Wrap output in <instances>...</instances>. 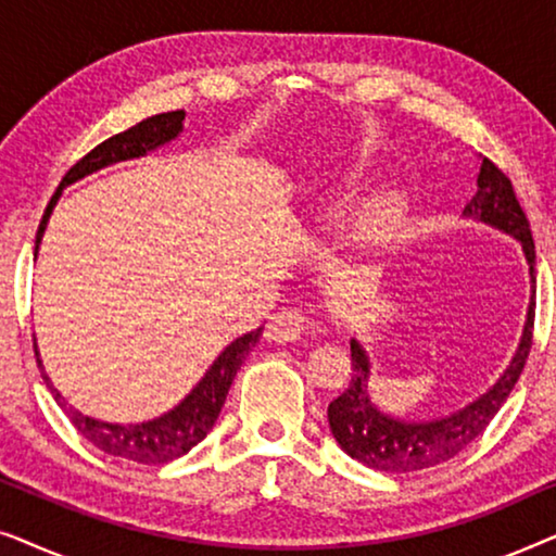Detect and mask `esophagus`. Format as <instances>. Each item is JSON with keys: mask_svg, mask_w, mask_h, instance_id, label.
I'll use <instances>...</instances> for the list:
<instances>
[{"mask_svg": "<svg viewBox=\"0 0 556 556\" xmlns=\"http://www.w3.org/2000/svg\"><path fill=\"white\" fill-rule=\"evenodd\" d=\"M308 331V318L299 311H278L265 326V339L273 344H293Z\"/></svg>", "mask_w": 556, "mask_h": 556, "instance_id": "34e87169", "label": "esophagus"}]
</instances>
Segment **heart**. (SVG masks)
<instances>
[{"mask_svg":"<svg viewBox=\"0 0 556 556\" xmlns=\"http://www.w3.org/2000/svg\"><path fill=\"white\" fill-rule=\"evenodd\" d=\"M354 177L346 179V187L352 185ZM407 200L400 189H384L371 197V200L364 204L359 217L354 223V232L364 245H382V242L390 238V235L397 230L402 217H405Z\"/></svg>","mask_w":556,"mask_h":556,"instance_id":"heart-1","label":"heart"}]
</instances>
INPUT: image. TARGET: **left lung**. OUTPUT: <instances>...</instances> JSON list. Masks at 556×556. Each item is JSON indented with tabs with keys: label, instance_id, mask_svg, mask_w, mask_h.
<instances>
[{
	"label": "left lung",
	"instance_id": "8db88e82",
	"mask_svg": "<svg viewBox=\"0 0 556 556\" xmlns=\"http://www.w3.org/2000/svg\"><path fill=\"white\" fill-rule=\"evenodd\" d=\"M476 187L473 200L466 204L463 217L476 219V223H483L514 238L521 245L523 261L529 265L531 295L519 346H516L504 375L483 394H478L473 402H468L466 407L455 409L451 415L432 417V420H407V417L390 415L375 405L369 392L371 359L362 341L352 337L349 344H352L354 375L346 392L339 394L329 405V428L341 451L352 455L354 460L364 463L367 468L384 470V473H409V470L432 468L438 463L451 460L463 447L473 443L485 430V425L496 417L508 394H511L514 384L519 382L523 364H527L536 306V253L529 219L523 215L519 200H516L511 181L485 156H481V172H478Z\"/></svg>",
	"mask_w": 556,
	"mask_h": 556
}]
</instances>
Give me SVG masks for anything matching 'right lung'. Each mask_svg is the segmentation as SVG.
I'll return each instance as SVG.
<instances>
[{"label":"right lung","mask_w":556,"mask_h":556,"mask_svg":"<svg viewBox=\"0 0 556 556\" xmlns=\"http://www.w3.org/2000/svg\"><path fill=\"white\" fill-rule=\"evenodd\" d=\"M181 121H185V111L159 113V116L141 121V124H136L124 134L111 136L109 141H103L101 147H96L90 154L83 156L80 162L65 174L63 181H60L58 192L52 194L48 210H45L40 230H37V240H35V257H37V250H40L42 235L48 230L52 210H55L58 200L63 197L65 187H71L78 179L88 177V174L93 172H101L111 164L131 162V159H141L151 154V151L166 147V143H172L181 131H185ZM261 333H263V326L230 341L179 405L166 409L164 415L154 417V420L128 422V425L98 420V417L83 415L80 409L67 405V400L58 392V387L50 382L48 371L42 367L37 339H35V356H37V367H40V375L45 379V384H48V390L52 392V397H55L58 405L63 407V413L71 417V422L78 428V432L88 440V443H93L98 451L116 455V458L136 460V463H143V466H162V463L177 460L185 453L192 451V447L197 443H202V440L207 438V432L215 428L217 417L223 413L227 392H230L232 379L242 367V362H245V356L253 352L257 341H261Z\"/></svg>","instance_id":"add662e5"}]
</instances>
